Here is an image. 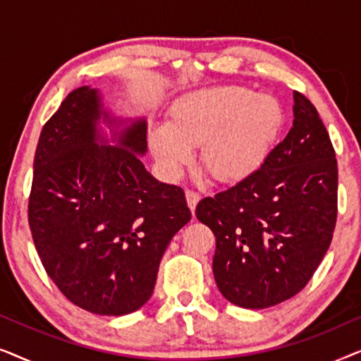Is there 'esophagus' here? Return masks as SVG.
Wrapping results in <instances>:
<instances>
[{
    "instance_id": "esophagus-1",
    "label": "esophagus",
    "mask_w": 361,
    "mask_h": 361,
    "mask_svg": "<svg viewBox=\"0 0 361 361\" xmlns=\"http://www.w3.org/2000/svg\"><path fill=\"white\" fill-rule=\"evenodd\" d=\"M185 199H187V205H189V209L192 210V214L195 212V207L199 204L200 200V194H197L194 190H187L185 192Z\"/></svg>"
}]
</instances>
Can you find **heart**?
<instances>
[{
    "mask_svg": "<svg viewBox=\"0 0 361 361\" xmlns=\"http://www.w3.org/2000/svg\"><path fill=\"white\" fill-rule=\"evenodd\" d=\"M284 125L279 100L240 85L189 92L172 103L166 125L152 126L149 147L171 174L194 159L200 147L205 171L215 180L235 184L261 169Z\"/></svg>",
    "mask_w": 361,
    "mask_h": 361,
    "instance_id": "obj_1",
    "label": "heart"
}]
</instances>
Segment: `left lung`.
Here are the masks:
<instances>
[{
  "label": "left lung",
  "mask_w": 361,
  "mask_h": 361,
  "mask_svg": "<svg viewBox=\"0 0 361 361\" xmlns=\"http://www.w3.org/2000/svg\"><path fill=\"white\" fill-rule=\"evenodd\" d=\"M294 121L258 172L199 202L214 231L220 293L266 309L304 289L327 253L337 221V159L317 110L294 92Z\"/></svg>",
  "instance_id": "obj_1"
}]
</instances>
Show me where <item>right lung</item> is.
I'll return each mask as SVG.
<instances>
[{
  "label": "right lung",
  "instance_id": "obj_1",
  "mask_svg": "<svg viewBox=\"0 0 361 361\" xmlns=\"http://www.w3.org/2000/svg\"><path fill=\"white\" fill-rule=\"evenodd\" d=\"M146 133V118L115 116L85 85L68 93L39 137L29 197L34 245L62 294L92 314L141 309L167 245L192 216L184 190L141 162Z\"/></svg>",
  "mask_w": 361,
  "mask_h": 361
}]
</instances>
